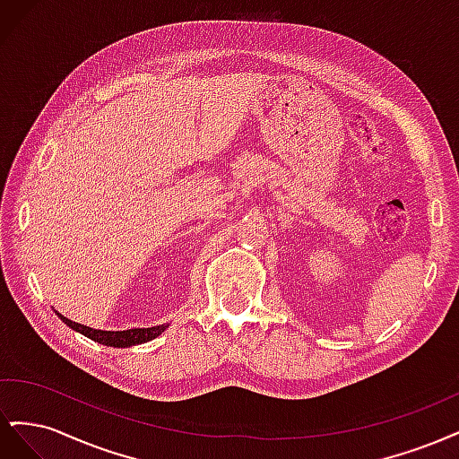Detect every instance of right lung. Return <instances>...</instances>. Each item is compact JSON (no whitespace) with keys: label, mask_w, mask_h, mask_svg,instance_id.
<instances>
[{"label":"right lung","mask_w":459,"mask_h":459,"mask_svg":"<svg viewBox=\"0 0 459 459\" xmlns=\"http://www.w3.org/2000/svg\"><path fill=\"white\" fill-rule=\"evenodd\" d=\"M57 316L63 319V322L68 327L82 333L84 337H88L95 342H100V344H105V346H115V349H124V346H134V344H142V342L152 341L155 337H159L166 327H169V325H155V327L126 329V331H101V329H91L88 325L76 324V322H73V319L61 316L59 312H57Z\"/></svg>","instance_id":"right-lung-1"}]
</instances>
